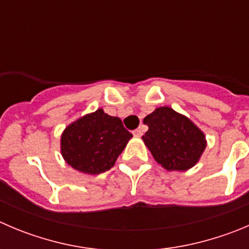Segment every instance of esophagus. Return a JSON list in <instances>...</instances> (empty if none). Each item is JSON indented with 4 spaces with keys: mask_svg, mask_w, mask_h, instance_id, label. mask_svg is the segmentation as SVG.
I'll use <instances>...</instances> for the list:
<instances>
[{
    "mask_svg": "<svg viewBox=\"0 0 249 249\" xmlns=\"http://www.w3.org/2000/svg\"><path fill=\"white\" fill-rule=\"evenodd\" d=\"M142 134H143V129L139 127V128H137L136 131H133V136L134 137H142Z\"/></svg>",
    "mask_w": 249,
    "mask_h": 249,
    "instance_id": "obj_1",
    "label": "esophagus"
}]
</instances>
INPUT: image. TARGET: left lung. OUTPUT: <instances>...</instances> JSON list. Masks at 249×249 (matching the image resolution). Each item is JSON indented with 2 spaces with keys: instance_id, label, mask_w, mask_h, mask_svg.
Segmentation results:
<instances>
[{
  "instance_id": "8db88e82",
  "label": "left lung",
  "mask_w": 249,
  "mask_h": 249,
  "mask_svg": "<svg viewBox=\"0 0 249 249\" xmlns=\"http://www.w3.org/2000/svg\"><path fill=\"white\" fill-rule=\"evenodd\" d=\"M142 138L164 169L184 171L197 164L207 146L205 136L189 118L171 107H159L144 118Z\"/></svg>"
}]
</instances>
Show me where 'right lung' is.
I'll return each mask as SVG.
<instances>
[{
    "label": "right lung",
    "mask_w": 249,
    "mask_h": 249,
    "mask_svg": "<svg viewBox=\"0 0 249 249\" xmlns=\"http://www.w3.org/2000/svg\"><path fill=\"white\" fill-rule=\"evenodd\" d=\"M132 137L120 118L99 108L65 129L61 137V153L73 169L83 174L99 175L115 165Z\"/></svg>",
    "instance_id": "obj_1"
}]
</instances>
